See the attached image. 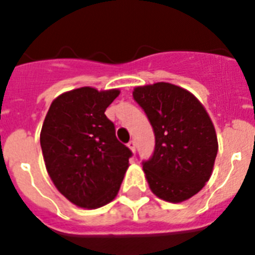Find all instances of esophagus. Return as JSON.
Instances as JSON below:
<instances>
[{
    "instance_id": "34e87169",
    "label": "esophagus",
    "mask_w": 255,
    "mask_h": 255,
    "mask_svg": "<svg viewBox=\"0 0 255 255\" xmlns=\"http://www.w3.org/2000/svg\"><path fill=\"white\" fill-rule=\"evenodd\" d=\"M128 147H129L130 149H131V152L134 153L135 152V141L134 140H130L129 143H128Z\"/></svg>"
}]
</instances>
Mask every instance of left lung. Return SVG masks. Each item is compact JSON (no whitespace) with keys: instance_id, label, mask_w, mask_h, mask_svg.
Segmentation results:
<instances>
[{"instance_id":"8db88e82","label":"left lung","mask_w":255,"mask_h":255,"mask_svg":"<svg viewBox=\"0 0 255 255\" xmlns=\"http://www.w3.org/2000/svg\"><path fill=\"white\" fill-rule=\"evenodd\" d=\"M132 97L154 131V152L143 162L150 190L171 203L189 199L206 185L217 155L211 117L190 92L170 83L136 87Z\"/></svg>"}]
</instances>
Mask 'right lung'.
I'll return each instance as SVG.
<instances>
[{"instance_id": "right-lung-1", "label": "right lung", "mask_w": 255, "mask_h": 255, "mask_svg": "<svg viewBox=\"0 0 255 255\" xmlns=\"http://www.w3.org/2000/svg\"><path fill=\"white\" fill-rule=\"evenodd\" d=\"M119 89L83 87L58 96L40 131L47 172L75 206L100 208L115 199L129 167L131 150L117 140L105 115Z\"/></svg>"}]
</instances>
